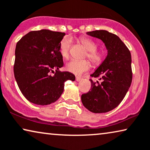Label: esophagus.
<instances>
[{
	"label": "esophagus",
	"instance_id": "34e87169",
	"mask_svg": "<svg viewBox=\"0 0 150 150\" xmlns=\"http://www.w3.org/2000/svg\"><path fill=\"white\" fill-rule=\"evenodd\" d=\"M82 80V79L80 77H79V76H76V80L77 82H79V81H80V80Z\"/></svg>",
	"mask_w": 150,
	"mask_h": 150
}]
</instances>
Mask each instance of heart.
Segmentation results:
<instances>
[{
  "label": "heart",
  "mask_w": 150,
  "mask_h": 150,
  "mask_svg": "<svg viewBox=\"0 0 150 150\" xmlns=\"http://www.w3.org/2000/svg\"><path fill=\"white\" fill-rule=\"evenodd\" d=\"M71 38L66 37L63 39L60 43L59 53L62 57L65 59H68L70 57V50L71 46ZM80 42L87 51V57L92 64L95 66H98L103 62L105 58V55L103 51H97L98 45L95 41L88 38H81ZM90 68V64L86 60H75L73 59L68 63L66 69L70 72L76 75H80L84 71H87Z\"/></svg>",
  "instance_id": "1"
}]
</instances>
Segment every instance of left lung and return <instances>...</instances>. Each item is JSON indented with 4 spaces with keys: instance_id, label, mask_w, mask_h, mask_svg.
Returning <instances> with one entry per match:
<instances>
[{
    "instance_id": "1",
    "label": "left lung",
    "mask_w": 150,
    "mask_h": 150,
    "mask_svg": "<svg viewBox=\"0 0 150 150\" xmlns=\"http://www.w3.org/2000/svg\"><path fill=\"white\" fill-rule=\"evenodd\" d=\"M100 39L108 50L103 62L91 76L101 80H91V91L82 94L83 105L93 113H105L116 108L122 101L132 82L131 55L118 36L106 30L87 32Z\"/></svg>"
}]
</instances>
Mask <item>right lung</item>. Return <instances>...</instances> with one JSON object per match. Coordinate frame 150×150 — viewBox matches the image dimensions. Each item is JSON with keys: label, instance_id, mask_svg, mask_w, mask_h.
<instances>
[{"label": "right lung", "instance_id": "right-lung-1", "mask_svg": "<svg viewBox=\"0 0 150 150\" xmlns=\"http://www.w3.org/2000/svg\"><path fill=\"white\" fill-rule=\"evenodd\" d=\"M64 32L49 30L32 31L17 43L15 79L21 92L31 103L47 105L54 103L64 92L67 80H75L69 71H60L64 66L59 53ZM56 70L55 74L50 73Z\"/></svg>", "mask_w": 150, "mask_h": 150}]
</instances>
